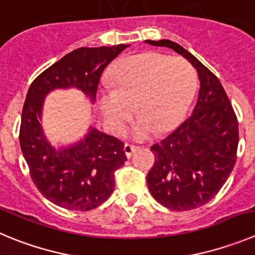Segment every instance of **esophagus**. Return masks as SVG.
Segmentation results:
<instances>
[{"label":"esophagus","instance_id":"34e87169","mask_svg":"<svg viewBox=\"0 0 255 255\" xmlns=\"http://www.w3.org/2000/svg\"><path fill=\"white\" fill-rule=\"evenodd\" d=\"M138 148H139L138 146H134V144H130V143H126L125 147H123V149H125L126 156H127L128 158H129V157L132 156V153L135 151V149H138Z\"/></svg>","mask_w":255,"mask_h":255}]
</instances>
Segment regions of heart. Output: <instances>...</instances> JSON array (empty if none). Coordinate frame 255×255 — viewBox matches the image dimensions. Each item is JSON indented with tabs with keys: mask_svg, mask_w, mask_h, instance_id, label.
I'll list each match as a JSON object with an SVG mask.
<instances>
[{
	"mask_svg": "<svg viewBox=\"0 0 255 255\" xmlns=\"http://www.w3.org/2000/svg\"><path fill=\"white\" fill-rule=\"evenodd\" d=\"M112 89L101 95V108L109 125L122 130L133 106L139 114L132 133L137 139L166 132L189 107L197 85L194 66L184 58L148 51L128 56L109 74Z\"/></svg>",
	"mask_w": 255,
	"mask_h": 255,
	"instance_id": "obj_1",
	"label": "heart"
}]
</instances>
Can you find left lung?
I'll return each instance as SVG.
<instances>
[{
  "label": "left lung",
  "mask_w": 255,
  "mask_h": 255,
  "mask_svg": "<svg viewBox=\"0 0 255 255\" xmlns=\"http://www.w3.org/2000/svg\"><path fill=\"white\" fill-rule=\"evenodd\" d=\"M147 42L170 47L196 68L200 90L192 114L151 147L154 165L147 175L152 196L176 211L205 205L220 191L237 162L238 118L218 78L191 52L170 40Z\"/></svg>",
  "instance_id": "1"
}]
</instances>
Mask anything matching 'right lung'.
<instances>
[{
  "label": "right lung",
  "instance_id": "obj_1",
  "mask_svg": "<svg viewBox=\"0 0 255 255\" xmlns=\"http://www.w3.org/2000/svg\"><path fill=\"white\" fill-rule=\"evenodd\" d=\"M128 45L79 47L52 64L31 83L22 108L20 146L37 190L55 205L88 211L103 204L116 185L114 172L126 162L125 143L90 128L83 141L56 151L40 126L45 95L75 87L94 102L104 69Z\"/></svg>",
  "mask_w": 255,
  "mask_h": 255
}]
</instances>
